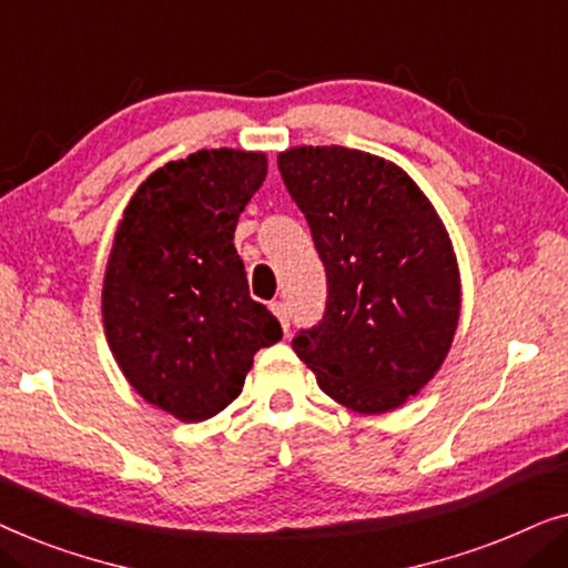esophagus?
Wrapping results in <instances>:
<instances>
[{
    "label": "esophagus",
    "instance_id": "obj_1",
    "mask_svg": "<svg viewBox=\"0 0 568 568\" xmlns=\"http://www.w3.org/2000/svg\"><path fill=\"white\" fill-rule=\"evenodd\" d=\"M271 310H274V315L278 317V323H282L284 333H290V307H286L284 302H274V305H271Z\"/></svg>",
    "mask_w": 568,
    "mask_h": 568
}]
</instances>
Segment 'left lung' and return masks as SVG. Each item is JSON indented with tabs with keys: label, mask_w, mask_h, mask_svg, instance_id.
<instances>
[{
	"label": "left lung",
	"mask_w": 568,
	"mask_h": 568,
	"mask_svg": "<svg viewBox=\"0 0 568 568\" xmlns=\"http://www.w3.org/2000/svg\"><path fill=\"white\" fill-rule=\"evenodd\" d=\"M278 173L328 282L323 317L292 348L346 408H398L445 362L460 317L437 212L398 165L346 146H294L278 154Z\"/></svg>",
	"instance_id": "8db88e82"
}]
</instances>
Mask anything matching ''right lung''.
<instances>
[{
	"label": "right lung",
	"mask_w": 568,
	"mask_h": 568,
	"mask_svg": "<svg viewBox=\"0 0 568 568\" xmlns=\"http://www.w3.org/2000/svg\"><path fill=\"white\" fill-rule=\"evenodd\" d=\"M263 175L261 152L199 150L154 170L115 232L108 344L134 390L181 422L230 406L255 352L282 338L271 310L251 300L232 243Z\"/></svg>",
	"instance_id": "1"
}]
</instances>
